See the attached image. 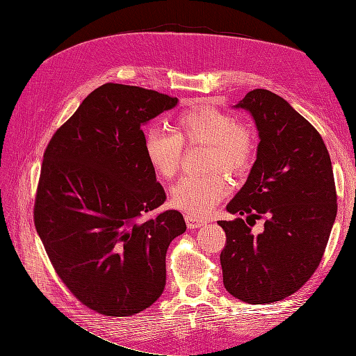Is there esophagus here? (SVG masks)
I'll use <instances>...</instances> for the list:
<instances>
[{
	"label": "esophagus",
	"instance_id": "1",
	"mask_svg": "<svg viewBox=\"0 0 356 356\" xmlns=\"http://www.w3.org/2000/svg\"><path fill=\"white\" fill-rule=\"evenodd\" d=\"M186 222H187L188 229H199V227H202V225L207 224V221L199 220L196 217H191V215H186Z\"/></svg>",
	"mask_w": 356,
	"mask_h": 356
}]
</instances>
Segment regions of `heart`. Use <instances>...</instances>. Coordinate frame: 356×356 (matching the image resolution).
Here are the masks:
<instances>
[{"mask_svg":"<svg viewBox=\"0 0 356 356\" xmlns=\"http://www.w3.org/2000/svg\"><path fill=\"white\" fill-rule=\"evenodd\" d=\"M207 145L204 168H220L230 177L245 175L255 157L257 138L251 126L209 105L181 113L174 132L149 127L144 136V154L157 175L174 178L181 168L184 147ZM229 181L220 171L182 178L172 188L174 207L191 217H204L229 195Z\"/></svg>","mask_w":356,"mask_h":356,"instance_id":"obj_1","label":"heart"}]
</instances>
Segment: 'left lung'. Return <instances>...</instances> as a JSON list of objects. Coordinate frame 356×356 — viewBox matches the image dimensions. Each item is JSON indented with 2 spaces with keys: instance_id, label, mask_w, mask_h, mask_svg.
Returning a JSON list of instances; mask_svg holds the SVG:
<instances>
[{
  "instance_id": "obj_1",
  "label": "left lung",
  "mask_w": 356,
  "mask_h": 356,
  "mask_svg": "<svg viewBox=\"0 0 356 356\" xmlns=\"http://www.w3.org/2000/svg\"><path fill=\"white\" fill-rule=\"evenodd\" d=\"M236 108L252 114L260 144L245 186L227 204L246 221H218L225 232L222 282L245 303L266 305L297 293L315 273L337 215V193L322 136L284 98L254 89ZM261 218L265 230L252 235L247 225Z\"/></svg>"
}]
</instances>
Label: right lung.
<instances>
[{
  "mask_svg": "<svg viewBox=\"0 0 356 356\" xmlns=\"http://www.w3.org/2000/svg\"><path fill=\"white\" fill-rule=\"evenodd\" d=\"M178 99L138 86L95 89L53 134L42 157L34 224L62 282L105 316H132L166 284V252L186 232L144 154L141 126Z\"/></svg>",
  "mask_w": 356,
  "mask_h": 356,
  "instance_id": "right-lung-1",
  "label": "right lung"
}]
</instances>
